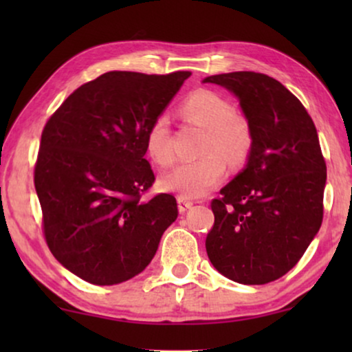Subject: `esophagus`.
I'll list each match as a JSON object with an SVG mask.
<instances>
[{"instance_id": "esophagus-1", "label": "esophagus", "mask_w": 352, "mask_h": 352, "mask_svg": "<svg viewBox=\"0 0 352 352\" xmlns=\"http://www.w3.org/2000/svg\"><path fill=\"white\" fill-rule=\"evenodd\" d=\"M192 205H194V201H192V200L186 199V197H181V195L177 197V206H179L181 213H186V211L189 210Z\"/></svg>"}]
</instances>
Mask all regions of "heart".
Here are the masks:
<instances>
[{
  "label": "heart",
  "instance_id": "obj_1",
  "mask_svg": "<svg viewBox=\"0 0 352 352\" xmlns=\"http://www.w3.org/2000/svg\"><path fill=\"white\" fill-rule=\"evenodd\" d=\"M181 115L187 122L206 129L201 146L205 157L184 162L162 177V187L186 199H197L219 184L226 176V161L242 165L252 151L253 134L248 120L232 110L223 96L200 89L181 104ZM146 151L158 166H170L175 162L171 146L170 122L165 115L157 117L146 133Z\"/></svg>",
  "mask_w": 352,
  "mask_h": 352
}]
</instances>
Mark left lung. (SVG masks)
Masks as SVG:
<instances>
[{
    "mask_svg": "<svg viewBox=\"0 0 352 352\" xmlns=\"http://www.w3.org/2000/svg\"><path fill=\"white\" fill-rule=\"evenodd\" d=\"M237 96L252 126L247 166L211 201L206 253L216 271L263 285L290 271L319 232L327 166L314 122L280 81L256 72L206 76Z\"/></svg>",
    "mask_w": 352,
    "mask_h": 352,
    "instance_id": "1",
    "label": "left lung"
}]
</instances>
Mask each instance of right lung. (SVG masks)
<instances>
[{
	"label": "right lung",
	"instance_id": "1",
	"mask_svg": "<svg viewBox=\"0 0 352 352\" xmlns=\"http://www.w3.org/2000/svg\"><path fill=\"white\" fill-rule=\"evenodd\" d=\"M190 72H107L81 85L47 120L35 189L51 253L94 285L129 280L155 256L177 218L176 199L142 200L155 181L146 133Z\"/></svg>",
	"mask_w": 352,
	"mask_h": 352
}]
</instances>
